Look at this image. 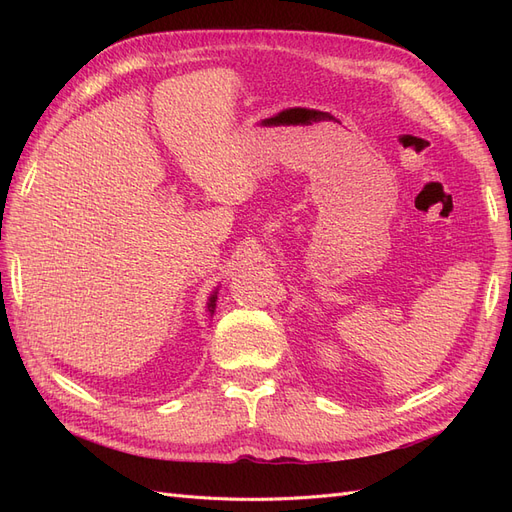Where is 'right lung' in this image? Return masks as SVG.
I'll return each instance as SVG.
<instances>
[{"mask_svg":"<svg viewBox=\"0 0 512 512\" xmlns=\"http://www.w3.org/2000/svg\"><path fill=\"white\" fill-rule=\"evenodd\" d=\"M218 290L220 288H215L213 292H211V297H209V301H207V312L213 316V312H215V301H218Z\"/></svg>","mask_w":512,"mask_h":512,"instance_id":"right-lung-1","label":"right lung"}]
</instances>
